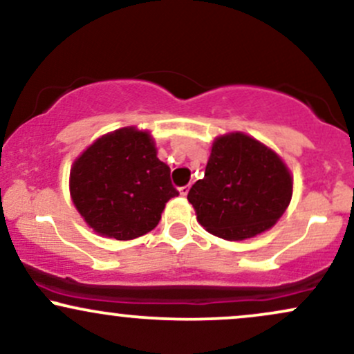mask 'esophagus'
I'll return each instance as SVG.
<instances>
[{
  "label": "esophagus",
  "mask_w": 354,
  "mask_h": 354,
  "mask_svg": "<svg viewBox=\"0 0 354 354\" xmlns=\"http://www.w3.org/2000/svg\"><path fill=\"white\" fill-rule=\"evenodd\" d=\"M188 191H189V185L181 186V188H180V194H181V196H186V194H188Z\"/></svg>",
  "instance_id": "obj_1"
}]
</instances>
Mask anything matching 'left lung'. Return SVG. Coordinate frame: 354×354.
<instances>
[{
  "instance_id": "8db88e82",
  "label": "left lung",
  "mask_w": 354,
  "mask_h": 354,
  "mask_svg": "<svg viewBox=\"0 0 354 354\" xmlns=\"http://www.w3.org/2000/svg\"><path fill=\"white\" fill-rule=\"evenodd\" d=\"M291 191L293 181L283 161L259 141L233 133L213 143L205 178L191 186L188 201L209 233L245 239L281 218Z\"/></svg>"
}]
</instances>
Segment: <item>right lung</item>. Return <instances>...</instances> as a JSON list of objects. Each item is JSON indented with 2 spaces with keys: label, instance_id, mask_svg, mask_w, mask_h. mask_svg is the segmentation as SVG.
Returning a JSON list of instances; mask_svg holds the SVG:
<instances>
[{
  "label": "right lung",
  "instance_id": "obj_1",
  "mask_svg": "<svg viewBox=\"0 0 354 354\" xmlns=\"http://www.w3.org/2000/svg\"><path fill=\"white\" fill-rule=\"evenodd\" d=\"M70 188L84 221L115 239H135L156 228L166 203L180 194L151 138L135 128L89 146L73 165Z\"/></svg>",
  "mask_w": 354,
  "mask_h": 354
}]
</instances>
